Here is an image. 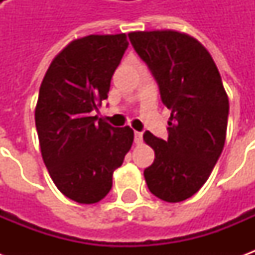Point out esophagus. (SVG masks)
I'll return each mask as SVG.
<instances>
[{
	"label": "esophagus",
	"instance_id": "obj_1",
	"mask_svg": "<svg viewBox=\"0 0 255 255\" xmlns=\"http://www.w3.org/2000/svg\"><path fill=\"white\" fill-rule=\"evenodd\" d=\"M143 142V135H142V132H135V143L136 144H140Z\"/></svg>",
	"mask_w": 255,
	"mask_h": 255
}]
</instances>
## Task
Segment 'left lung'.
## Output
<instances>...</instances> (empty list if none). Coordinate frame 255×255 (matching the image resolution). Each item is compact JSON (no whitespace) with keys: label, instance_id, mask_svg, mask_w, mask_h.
<instances>
[{"label":"left lung","instance_id":"8db88e82","mask_svg":"<svg viewBox=\"0 0 255 255\" xmlns=\"http://www.w3.org/2000/svg\"><path fill=\"white\" fill-rule=\"evenodd\" d=\"M128 38L171 109L166 140L143 133L155 154L144 179L155 197L180 202L202 187L221 155L228 97L213 58L197 39L176 31H138Z\"/></svg>","mask_w":255,"mask_h":255}]
</instances>
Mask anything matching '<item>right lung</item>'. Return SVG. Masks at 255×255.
Returning a JSON list of instances; mask_svg holds the SVG:
<instances>
[{
  "label": "right lung",
  "instance_id": "add662e5",
  "mask_svg": "<svg viewBox=\"0 0 255 255\" xmlns=\"http://www.w3.org/2000/svg\"><path fill=\"white\" fill-rule=\"evenodd\" d=\"M127 47L126 34L76 39L42 80L35 108L42 158L58 190L79 203L98 202L111 191L113 172L132 146L131 128L91 116L108 98Z\"/></svg>",
  "mask_w": 255,
  "mask_h": 255
}]
</instances>
